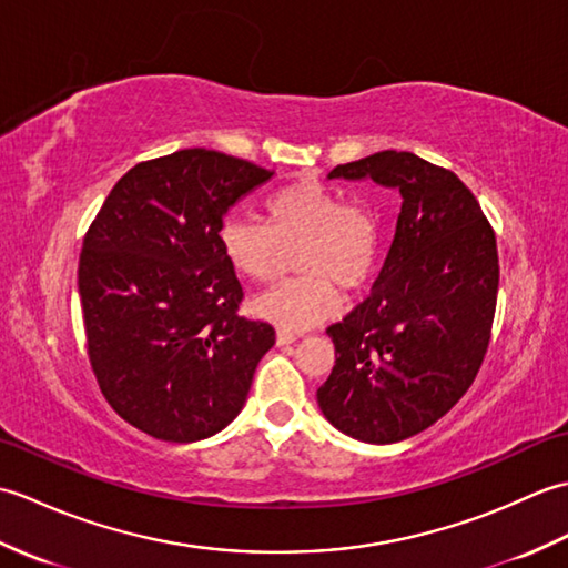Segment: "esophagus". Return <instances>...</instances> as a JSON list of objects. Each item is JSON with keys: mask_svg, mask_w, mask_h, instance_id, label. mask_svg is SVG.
Instances as JSON below:
<instances>
[{"mask_svg": "<svg viewBox=\"0 0 568 568\" xmlns=\"http://www.w3.org/2000/svg\"><path fill=\"white\" fill-rule=\"evenodd\" d=\"M295 339H297V334L287 332V329H277V332H275V342H277V346H287V344H293Z\"/></svg>", "mask_w": 568, "mask_h": 568, "instance_id": "obj_1", "label": "esophagus"}]
</instances>
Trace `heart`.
Instances as JSON below:
<instances>
[{
    "instance_id": "1",
    "label": "heart",
    "mask_w": 568,
    "mask_h": 568,
    "mask_svg": "<svg viewBox=\"0 0 568 568\" xmlns=\"http://www.w3.org/2000/svg\"><path fill=\"white\" fill-rule=\"evenodd\" d=\"M226 263L251 283H268L281 248L300 246L297 281L253 300V312L287 332L317 327L342 307L336 287L354 293L368 283L378 258L376 220L320 183H295L265 202V224L229 216L220 229Z\"/></svg>"
}]
</instances>
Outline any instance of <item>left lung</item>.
Listing matches in <instances>:
<instances>
[{
	"label": "left lung",
	"instance_id": "8db88e82",
	"mask_svg": "<svg viewBox=\"0 0 568 568\" xmlns=\"http://www.w3.org/2000/svg\"><path fill=\"white\" fill-rule=\"evenodd\" d=\"M327 178L373 180L403 197L371 295L327 329L336 361L317 390L322 415L346 437L395 444L449 413L484 364L496 234L474 192L415 153L381 151Z\"/></svg>",
	"mask_w": 568,
	"mask_h": 568
}]
</instances>
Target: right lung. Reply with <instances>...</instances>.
<instances>
[{"label": "right lung", "mask_w": 568, "mask_h": 568, "mask_svg": "<svg viewBox=\"0 0 568 568\" xmlns=\"http://www.w3.org/2000/svg\"><path fill=\"white\" fill-rule=\"evenodd\" d=\"M271 171L183 149L139 163L84 234L78 291L100 390L129 425L200 442L246 405L271 324L236 315L241 285L220 246L234 204Z\"/></svg>", "instance_id": "right-lung-1"}]
</instances>
